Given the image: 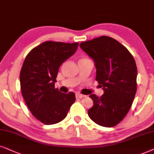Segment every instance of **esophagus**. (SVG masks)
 I'll use <instances>...</instances> for the list:
<instances>
[{"instance_id":"obj_1","label":"esophagus","mask_w":154,"mask_h":154,"mask_svg":"<svg viewBox=\"0 0 154 154\" xmlns=\"http://www.w3.org/2000/svg\"><path fill=\"white\" fill-rule=\"evenodd\" d=\"M85 95H82L81 94H76V98H82L85 97Z\"/></svg>"}]
</instances>
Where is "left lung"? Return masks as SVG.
Wrapping results in <instances>:
<instances>
[{"mask_svg": "<svg viewBox=\"0 0 154 154\" xmlns=\"http://www.w3.org/2000/svg\"><path fill=\"white\" fill-rule=\"evenodd\" d=\"M79 46L94 60L96 79L104 91L101 97L89 96L94 106L88 110L89 117L101 126H116L128 114L137 91L134 59L125 47L109 36L82 42Z\"/></svg>", "mask_w": 154, "mask_h": 154, "instance_id": "left-lung-1", "label": "left lung"}]
</instances>
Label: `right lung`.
Wrapping results in <instances>:
<instances>
[{"label": "right lung", "mask_w": 154, "mask_h": 154, "mask_svg": "<svg viewBox=\"0 0 154 154\" xmlns=\"http://www.w3.org/2000/svg\"><path fill=\"white\" fill-rule=\"evenodd\" d=\"M79 43L46 42L32 49L20 71L21 92L33 116L46 125L62 121L75 101L73 92L55 89L59 67L77 50Z\"/></svg>", "instance_id": "add662e5"}]
</instances>
